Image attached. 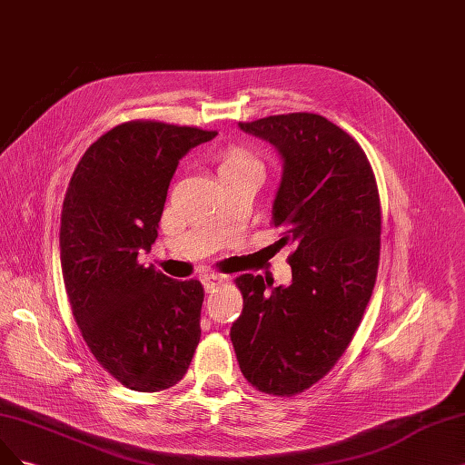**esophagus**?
Listing matches in <instances>:
<instances>
[{
  "mask_svg": "<svg viewBox=\"0 0 465 465\" xmlns=\"http://www.w3.org/2000/svg\"><path fill=\"white\" fill-rule=\"evenodd\" d=\"M225 275H203V286H205V291L207 292H212V291H215V288H219L223 282H225Z\"/></svg>",
  "mask_w": 465,
  "mask_h": 465,
  "instance_id": "esophagus-1",
  "label": "esophagus"
}]
</instances>
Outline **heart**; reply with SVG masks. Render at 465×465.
I'll list each match as a JSON object with an SVG mask.
<instances>
[{
  "label": "heart",
  "instance_id": "obj_1",
  "mask_svg": "<svg viewBox=\"0 0 465 465\" xmlns=\"http://www.w3.org/2000/svg\"><path fill=\"white\" fill-rule=\"evenodd\" d=\"M252 165H260L258 157L244 148H231L221 159L219 173L223 171H234V169H244Z\"/></svg>",
  "mask_w": 465,
  "mask_h": 465
}]
</instances>
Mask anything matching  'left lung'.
Masks as SVG:
<instances>
[{
  "label": "left lung",
  "instance_id": "left-lung-1",
  "mask_svg": "<svg viewBox=\"0 0 465 465\" xmlns=\"http://www.w3.org/2000/svg\"><path fill=\"white\" fill-rule=\"evenodd\" d=\"M238 126L269 140L284 162L271 225L281 229L277 244L292 248V284L236 277L244 308L231 341L252 387L294 396L341 360L370 303L381 255L379 188L360 143L322 115L302 111Z\"/></svg>",
  "mask_w": 465,
  "mask_h": 465
}]
</instances>
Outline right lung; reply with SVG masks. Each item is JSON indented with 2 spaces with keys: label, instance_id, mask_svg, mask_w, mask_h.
<instances>
[{
  "label": "right lung",
  "instance_id": "add662e5",
  "mask_svg": "<svg viewBox=\"0 0 465 465\" xmlns=\"http://www.w3.org/2000/svg\"><path fill=\"white\" fill-rule=\"evenodd\" d=\"M215 131L126 121L80 157L61 210V271L73 317L94 358L121 385L165 391L200 342L203 286L138 262L157 238L179 159Z\"/></svg>",
  "mask_w": 465,
  "mask_h": 465
}]
</instances>
